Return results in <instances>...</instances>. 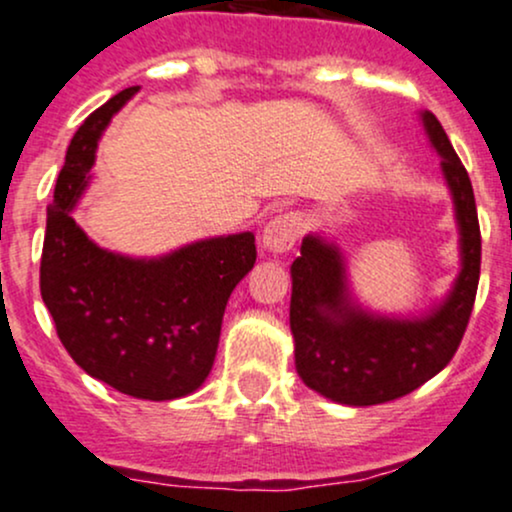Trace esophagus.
Here are the masks:
<instances>
[{"label":"esophagus","instance_id":"34e87169","mask_svg":"<svg viewBox=\"0 0 512 512\" xmlns=\"http://www.w3.org/2000/svg\"><path fill=\"white\" fill-rule=\"evenodd\" d=\"M301 231L303 219L298 214H293V211L291 214L274 216L262 231V248L267 250L269 255H284V252H289L293 245H296Z\"/></svg>","mask_w":512,"mask_h":512}]
</instances>
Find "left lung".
<instances>
[{
    "label": "left lung",
    "instance_id": "1",
    "mask_svg": "<svg viewBox=\"0 0 512 512\" xmlns=\"http://www.w3.org/2000/svg\"><path fill=\"white\" fill-rule=\"evenodd\" d=\"M440 156L460 233V272L443 301L419 315L363 308L349 284L337 240L308 233L291 264V334L301 380L346 407H370L409 395L450 363L472 315L479 286L481 233L472 182L436 115L419 113Z\"/></svg>",
    "mask_w": 512,
    "mask_h": 512
}]
</instances>
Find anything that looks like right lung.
Instances as JSON below:
<instances>
[{"label":"right lung","instance_id":"add662e5","mask_svg":"<svg viewBox=\"0 0 512 512\" xmlns=\"http://www.w3.org/2000/svg\"><path fill=\"white\" fill-rule=\"evenodd\" d=\"M137 91H120L76 129L48 207L40 296L76 366L122 395L168 402L207 380L223 310L257 250L245 231L132 257L101 248L74 221L105 127Z\"/></svg>","mask_w":512,"mask_h":512}]
</instances>
